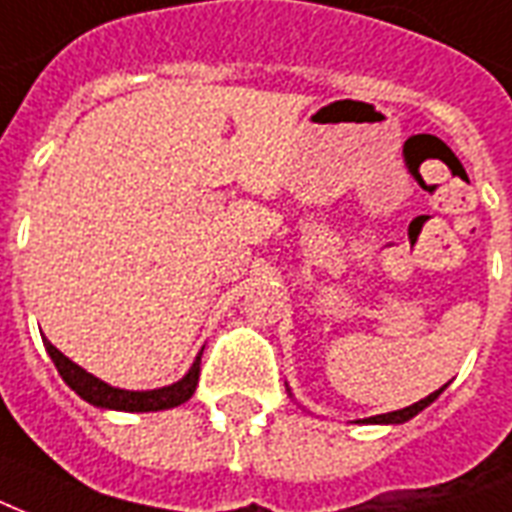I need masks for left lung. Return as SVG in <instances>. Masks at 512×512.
Masks as SVG:
<instances>
[{
  "label": "left lung",
  "mask_w": 512,
  "mask_h": 512,
  "mask_svg": "<svg viewBox=\"0 0 512 512\" xmlns=\"http://www.w3.org/2000/svg\"><path fill=\"white\" fill-rule=\"evenodd\" d=\"M290 391V388H287ZM439 393H442V388L434 393H429L426 399L415 401V404H410V407H404V410H396V412H385V415H374V418H363V420H355V423H377V426H399V423H407V420H412L418 412H423L426 407H429L431 401L437 399ZM293 396V393H290Z\"/></svg>",
  "instance_id": "8db88e82"
}]
</instances>
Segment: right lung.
Returning a JSON list of instances; mask_svg holds the SVG:
<instances>
[{"instance_id":"1","label":"right lung","mask_w":512,"mask_h":512,"mask_svg":"<svg viewBox=\"0 0 512 512\" xmlns=\"http://www.w3.org/2000/svg\"><path fill=\"white\" fill-rule=\"evenodd\" d=\"M45 352L51 355V361L62 374V380L73 388L83 401H89L100 410H119V412H160V410H173L184 401L192 399V393L198 388L200 377V352L195 363L189 366V372L173 385L165 388H154V391H127V388H113L108 382H102L100 377H94L86 369H81L78 363H73L62 350H56L54 344L43 339Z\"/></svg>"}]
</instances>
